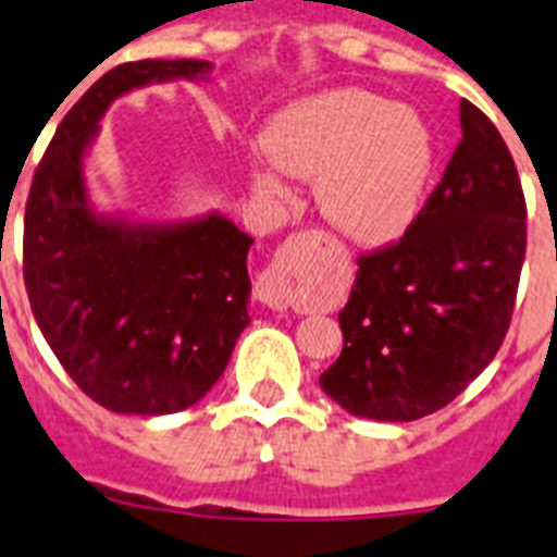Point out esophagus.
Here are the masks:
<instances>
[{"instance_id":"obj_1","label":"esophagus","mask_w":557,"mask_h":557,"mask_svg":"<svg viewBox=\"0 0 557 557\" xmlns=\"http://www.w3.org/2000/svg\"><path fill=\"white\" fill-rule=\"evenodd\" d=\"M304 253H307V239L304 234H293L284 239L275 250L273 262L264 268V273L256 278V298L270 309H287L293 301L295 275H298V264H301Z\"/></svg>"}]
</instances>
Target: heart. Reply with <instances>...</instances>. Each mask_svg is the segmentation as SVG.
Masks as SVG:
<instances>
[{"instance_id":"obj_1","label":"heart","mask_w":557,"mask_h":557,"mask_svg":"<svg viewBox=\"0 0 557 557\" xmlns=\"http://www.w3.org/2000/svg\"><path fill=\"white\" fill-rule=\"evenodd\" d=\"M264 150L298 178H318V203L357 243H387L416 218L432 166L424 122L359 88H337L287 108L264 133ZM256 186L278 195L273 172Z\"/></svg>"}]
</instances>
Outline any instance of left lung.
<instances>
[{"label":"left lung","mask_w":557,"mask_h":557,"mask_svg":"<svg viewBox=\"0 0 557 557\" xmlns=\"http://www.w3.org/2000/svg\"><path fill=\"white\" fill-rule=\"evenodd\" d=\"M462 139L396 243L357 259L343 354L321 387L351 416L416 421L485 371L508 334L528 203L494 122L460 102Z\"/></svg>","instance_id":"1"}]
</instances>
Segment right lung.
I'll use <instances>...</instances> for the list:
<instances>
[{
    "label": "right lung",
    "instance_id": "right-lung-1",
    "mask_svg": "<svg viewBox=\"0 0 557 557\" xmlns=\"http://www.w3.org/2000/svg\"><path fill=\"white\" fill-rule=\"evenodd\" d=\"M206 61L113 66L72 106L38 161L24 209V287L75 385L111 412L166 416L211 391L248 326V234L225 218L133 228L86 206L83 152L113 97L195 77Z\"/></svg>",
    "mask_w": 557,
    "mask_h": 557
}]
</instances>
